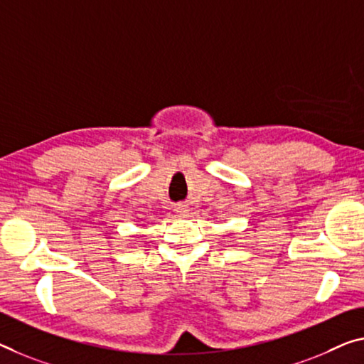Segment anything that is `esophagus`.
I'll use <instances>...</instances> for the list:
<instances>
[{
	"label": "esophagus",
	"mask_w": 364,
	"mask_h": 364,
	"mask_svg": "<svg viewBox=\"0 0 364 364\" xmlns=\"http://www.w3.org/2000/svg\"><path fill=\"white\" fill-rule=\"evenodd\" d=\"M176 211H177V215L181 216V218H187L188 216V213H190V208H188V205H186V203H177L176 206Z\"/></svg>",
	"instance_id": "1"
}]
</instances>
